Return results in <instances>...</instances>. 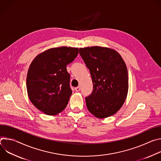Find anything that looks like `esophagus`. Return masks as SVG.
Instances as JSON below:
<instances>
[{"mask_svg":"<svg viewBox=\"0 0 161 161\" xmlns=\"http://www.w3.org/2000/svg\"><path fill=\"white\" fill-rule=\"evenodd\" d=\"M75 89L76 92H79V91L80 90V86H77V87H76Z\"/></svg>","mask_w":161,"mask_h":161,"instance_id":"esophagus-1","label":"esophagus"}]
</instances>
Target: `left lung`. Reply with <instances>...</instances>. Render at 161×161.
Segmentation results:
<instances>
[{
	"label": "left lung",
	"instance_id": "obj_1",
	"mask_svg": "<svg viewBox=\"0 0 161 161\" xmlns=\"http://www.w3.org/2000/svg\"><path fill=\"white\" fill-rule=\"evenodd\" d=\"M79 53L89 69L94 89L85 97L88 111L99 119L116 113L126 99L129 83L127 69L115 50L92 47L79 49Z\"/></svg>",
	"mask_w": 161,
	"mask_h": 161
}]
</instances>
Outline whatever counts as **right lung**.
I'll use <instances>...</instances> for the list:
<instances>
[{
	"label": "right lung",
	"mask_w": 161,
	"mask_h": 161,
	"mask_svg": "<svg viewBox=\"0 0 161 161\" xmlns=\"http://www.w3.org/2000/svg\"><path fill=\"white\" fill-rule=\"evenodd\" d=\"M78 54V48L59 47L38 55L31 63L27 89L31 103L48 115L62 111L72 94L66 66Z\"/></svg>",
	"instance_id": "right-lung-1"
}]
</instances>
